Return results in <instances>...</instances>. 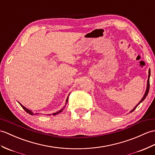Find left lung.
<instances>
[{
    "mask_svg": "<svg viewBox=\"0 0 155 155\" xmlns=\"http://www.w3.org/2000/svg\"><path fill=\"white\" fill-rule=\"evenodd\" d=\"M150 70L149 71V78H148V81H147V90H146V92H145V94H144V96H143V98L141 100V101H140L139 102V104H137V105L134 109H133L131 111V112H132V111H134L135 110V108L137 107L139 104H140V103H141L145 99V98L147 97V94H148V93H149V88H150V83H149V77H150Z\"/></svg>",
    "mask_w": 155,
    "mask_h": 155,
    "instance_id": "8db88e82",
    "label": "left lung"
}]
</instances>
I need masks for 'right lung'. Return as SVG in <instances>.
Segmentation results:
<instances>
[{"mask_svg":"<svg viewBox=\"0 0 155 155\" xmlns=\"http://www.w3.org/2000/svg\"><path fill=\"white\" fill-rule=\"evenodd\" d=\"M67 101H68V98H67V100H66V103L67 102ZM20 104V106H21V107H22V108L25 110V111H26V112L28 113V114H31V115H34L33 113H32L31 112V111L30 110H28V109H27L26 108V107H25L24 106H22V105H21V104ZM63 111V109L62 110H61L60 111H57V112H56V113H53V116H55V115H56V114H58L59 113H60V112H61V111Z\"/></svg>","mask_w":155,"mask_h":155,"instance_id":"obj_1","label":"right lung"}]
</instances>
